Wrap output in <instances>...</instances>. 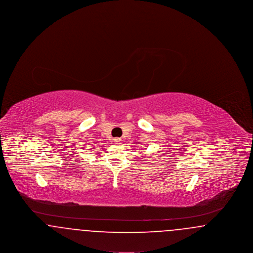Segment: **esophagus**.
Here are the masks:
<instances>
[{
	"label": "esophagus",
	"instance_id": "obj_1",
	"mask_svg": "<svg viewBox=\"0 0 253 253\" xmlns=\"http://www.w3.org/2000/svg\"><path fill=\"white\" fill-rule=\"evenodd\" d=\"M121 138H119V137H117V138H115L114 139V142L116 143V144H120L121 143Z\"/></svg>",
	"mask_w": 253,
	"mask_h": 253
}]
</instances>
